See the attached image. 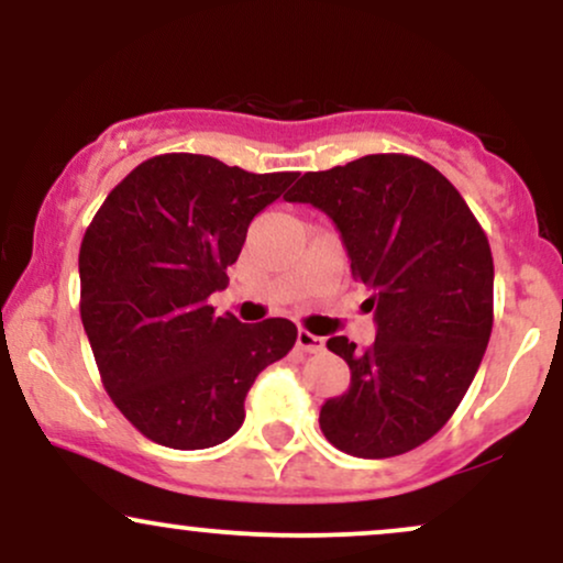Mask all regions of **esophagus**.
I'll list each match as a JSON object with an SVG mask.
<instances>
[{
	"mask_svg": "<svg viewBox=\"0 0 563 563\" xmlns=\"http://www.w3.org/2000/svg\"><path fill=\"white\" fill-rule=\"evenodd\" d=\"M296 344H299L303 352H322V346H325V341L320 339V335L303 331V328H299V333H296Z\"/></svg>",
	"mask_w": 563,
	"mask_h": 563,
	"instance_id": "obj_1",
	"label": "esophagus"
}]
</instances>
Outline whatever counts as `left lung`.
Returning a JSON list of instances; mask_svg holds the SVG:
<instances>
[{"mask_svg":"<svg viewBox=\"0 0 563 563\" xmlns=\"http://www.w3.org/2000/svg\"><path fill=\"white\" fill-rule=\"evenodd\" d=\"M283 198L333 219L376 312L367 349L328 339L352 384L322 405V434L371 461L416 450L466 397L493 333L495 267L482 224L442 172L405 153L307 172Z\"/></svg>","mask_w":563,"mask_h":563,"instance_id":"left-lung-1","label":"left lung"}]
</instances>
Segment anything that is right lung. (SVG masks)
<instances>
[{
	"label": "right lung",
	"instance_id": "1",
	"mask_svg": "<svg viewBox=\"0 0 563 563\" xmlns=\"http://www.w3.org/2000/svg\"><path fill=\"white\" fill-rule=\"evenodd\" d=\"M294 179L164 153L129 172L84 232V331L108 397L151 442L206 450L230 439L251 384L294 349L290 320L243 325L209 303L228 288L251 219Z\"/></svg>",
	"mask_w": 563,
	"mask_h": 563
}]
</instances>
